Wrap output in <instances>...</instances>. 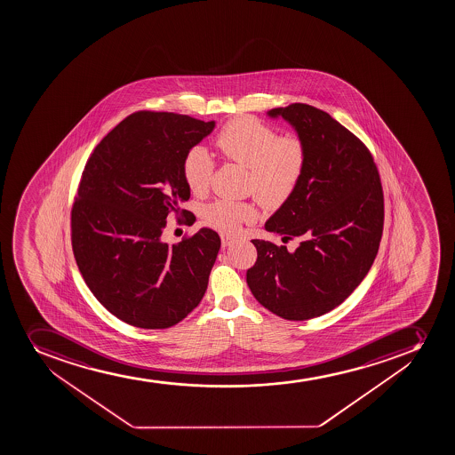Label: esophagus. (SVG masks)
Segmentation results:
<instances>
[{"label": "esophagus", "instance_id": "obj_1", "mask_svg": "<svg viewBox=\"0 0 455 455\" xmlns=\"http://www.w3.org/2000/svg\"><path fill=\"white\" fill-rule=\"evenodd\" d=\"M220 243H222V248H227V246L235 243V239L230 235H220Z\"/></svg>", "mask_w": 455, "mask_h": 455}]
</instances>
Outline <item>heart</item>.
Segmentation results:
<instances>
[{"label":"heart","instance_id":"heart-1","mask_svg":"<svg viewBox=\"0 0 455 455\" xmlns=\"http://www.w3.org/2000/svg\"><path fill=\"white\" fill-rule=\"evenodd\" d=\"M216 147L230 162L251 171V189L266 207L288 202L306 167V147L297 138H280L271 127L255 118L242 117L228 123L216 138ZM215 160L209 149L196 145L185 156L182 172L193 193L211 187ZM207 224L220 231L235 233L240 225L255 218V211L244 203L216 200L204 207Z\"/></svg>","mask_w":455,"mask_h":455}]
</instances>
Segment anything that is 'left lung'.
<instances>
[{
  "label": "left lung",
  "mask_w": 455,
  "mask_h": 455,
  "mask_svg": "<svg viewBox=\"0 0 455 455\" xmlns=\"http://www.w3.org/2000/svg\"><path fill=\"white\" fill-rule=\"evenodd\" d=\"M306 147V167L288 202L266 222L286 246L252 240L246 273L253 297L286 320H307L339 306L368 275L384 224L383 187L368 148L328 113L311 105L270 109Z\"/></svg>",
  "instance_id": "left-lung-1"
}]
</instances>
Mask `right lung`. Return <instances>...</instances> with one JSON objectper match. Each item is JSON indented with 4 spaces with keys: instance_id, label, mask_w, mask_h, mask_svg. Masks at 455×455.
I'll return each mask as SVG.
<instances>
[{
    "instance_id": "add662e5",
    "label": "right lung",
    "mask_w": 455,
    "mask_h": 455,
    "mask_svg": "<svg viewBox=\"0 0 455 455\" xmlns=\"http://www.w3.org/2000/svg\"><path fill=\"white\" fill-rule=\"evenodd\" d=\"M215 122L140 111L100 140L87 160L71 212L72 251L102 306L126 323L166 329L202 301L220 252L216 231L163 242L167 215L189 198L182 164ZM196 220V218H194Z\"/></svg>"
}]
</instances>
